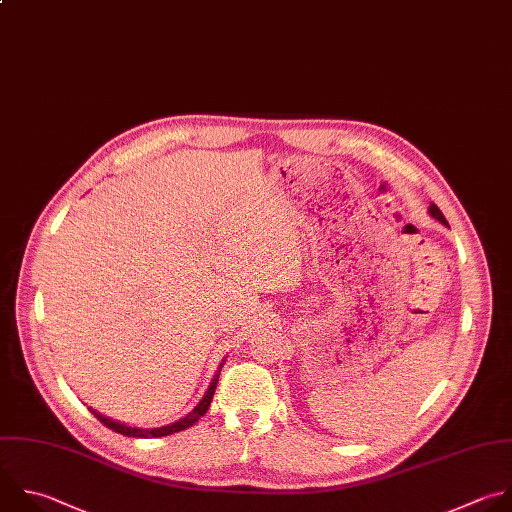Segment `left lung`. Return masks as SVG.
I'll return each instance as SVG.
<instances>
[{"label": "left lung", "mask_w": 512, "mask_h": 512, "mask_svg": "<svg viewBox=\"0 0 512 512\" xmlns=\"http://www.w3.org/2000/svg\"><path fill=\"white\" fill-rule=\"evenodd\" d=\"M430 215L436 219V221H440L442 225H448V221H446V217L442 215V211L436 207V205H430Z\"/></svg>", "instance_id": "obj_1"}]
</instances>
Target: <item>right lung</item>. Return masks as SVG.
I'll use <instances>...</instances> for the list:
<instances>
[{"label": "right lung", "mask_w": 512, "mask_h": 512, "mask_svg": "<svg viewBox=\"0 0 512 512\" xmlns=\"http://www.w3.org/2000/svg\"><path fill=\"white\" fill-rule=\"evenodd\" d=\"M217 382H219V374L213 378V382H211V386H209V390H207L205 398L195 406V410H193V412H189V414H187L185 418H181L179 422H175V424H168V426H162V428H152V430L130 428V426L118 424V422H114V420H110V418H104V416H100V414H98V412H94V410H90V412H92V414H94V418H98L106 428H110V430H114V432H118V434L132 436V438H160V436H168V434H175V432L187 430V428H189V426H193L201 416H205V414H207V410H209V406H211V400H213V394H215Z\"/></svg>", "instance_id": "obj_1"}]
</instances>
